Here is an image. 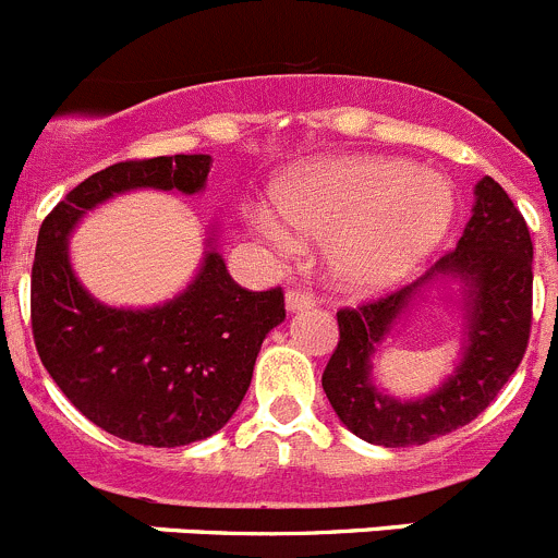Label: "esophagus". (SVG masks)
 I'll use <instances>...</instances> for the list:
<instances>
[{
    "mask_svg": "<svg viewBox=\"0 0 558 558\" xmlns=\"http://www.w3.org/2000/svg\"><path fill=\"white\" fill-rule=\"evenodd\" d=\"M284 304H288V312H301V310H310V306L315 304V299H312L310 293H301V290H288Z\"/></svg>",
    "mask_w": 558,
    "mask_h": 558,
    "instance_id": "obj_1",
    "label": "esophagus"
}]
</instances>
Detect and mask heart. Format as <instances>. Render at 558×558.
Masks as SVG:
<instances>
[{
  "label": "heart",
  "mask_w": 558,
  "mask_h": 558,
  "mask_svg": "<svg viewBox=\"0 0 558 558\" xmlns=\"http://www.w3.org/2000/svg\"><path fill=\"white\" fill-rule=\"evenodd\" d=\"M276 219L254 214L265 241L293 252L295 235L323 243L328 279L353 295L380 293L411 274L452 221L441 174L402 158L331 156L290 169L270 189Z\"/></svg>",
  "instance_id": "b5f03b06"
}]
</instances>
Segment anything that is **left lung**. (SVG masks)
<instances>
[{
	"label": "left lung",
	"instance_id": "8db88e82",
	"mask_svg": "<svg viewBox=\"0 0 558 558\" xmlns=\"http://www.w3.org/2000/svg\"><path fill=\"white\" fill-rule=\"evenodd\" d=\"M471 219L458 246L422 279L397 293L339 310V342L323 373V391L339 422L378 447H416L480 416L521 364L532 328V235L521 210L493 178L474 189ZM460 281L464 353L456 373L418 401H400L374 386L372 359L424 289Z\"/></svg>",
	"mask_w": 558,
	"mask_h": 558
}]
</instances>
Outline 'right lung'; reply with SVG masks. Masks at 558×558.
Here are the masks:
<instances>
[{"mask_svg":"<svg viewBox=\"0 0 558 558\" xmlns=\"http://www.w3.org/2000/svg\"><path fill=\"white\" fill-rule=\"evenodd\" d=\"M214 158L158 156L89 174L46 216L32 265V333L62 395L106 433L145 447H185L219 433L252 384L282 288L252 293L208 252L189 288L150 310H117L84 290L71 265L73 227L136 189L199 194Z\"/></svg>","mask_w":558,"mask_h":558,"instance_id":"obj_1","label":"right lung"}]
</instances>
